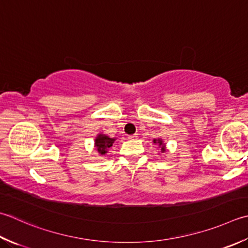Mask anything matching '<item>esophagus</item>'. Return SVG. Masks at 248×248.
Returning a JSON list of instances; mask_svg holds the SVG:
<instances>
[{
  "label": "esophagus",
  "mask_w": 248,
  "mask_h": 248,
  "mask_svg": "<svg viewBox=\"0 0 248 248\" xmlns=\"http://www.w3.org/2000/svg\"><path fill=\"white\" fill-rule=\"evenodd\" d=\"M138 134H132V135H129L128 139L131 140H138Z\"/></svg>",
  "instance_id": "1"
}]
</instances>
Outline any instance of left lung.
Instances as JSON below:
<instances>
[{
  "instance_id": "left-lung-1",
  "label": "left lung",
  "mask_w": 248,
  "mask_h": 248,
  "mask_svg": "<svg viewBox=\"0 0 248 248\" xmlns=\"http://www.w3.org/2000/svg\"><path fill=\"white\" fill-rule=\"evenodd\" d=\"M153 142H154V144L158 145V147H159L160 149H161V153H164V152H166V149H167V147H166V143H164L161 139H154Z\"/></svg>"
}]
</instances>
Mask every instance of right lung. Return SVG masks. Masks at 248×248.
I'll list each match as a JSON object with an SVG mask.
<instances>
[{
	"label": "right lung",
	"instance_id": "1",
	"mask_svg": "<svg viewBox=\"0 0 248 248\" xmlns=\"http://www.w3.org/2000/svg\"><path fill=\"white\" fill-rule=\"evenodd\" d=\"M115 140L116 138H109L108 135H106L104 133H99L94 140L95 152L102 157L106 156L109 148L113 147V145L115 144ZM108 156H109V155H108Z\"/></svg>",
	"mask_w": 248,
	"mask_h": 248
}]
</instances>
